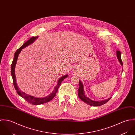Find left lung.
Instances as JSON below:
<instances>
[{
  "label": "left lung",
  "instance_id": "1",
  "mask_svg": "<svg viewBox=\"0 0 135 135\" xmlns=\"http://www.w3.org/2000/svg\"><path fill=\"white\" fill-rule=\"evenodd\" d=\"M116 55H117V58L118 59V61L119 62L120 65L123 66V62L121 59V53L119 51H116ZM79 87L78 88V96L79 98V99L84 101L85 103L89 104V105L91 106H94V107H98V106H100L101 105L104 104V103H107L111 98H109L108 99H107L105 100H103L101 101H95L93 100L90 99H89L88 97L86 96L85 94V91L84 90V86L83 84V83L80 80H79Z\"/></svg>",
  "mask_w": 135,
  "mask_h": 135
}]
</instances>
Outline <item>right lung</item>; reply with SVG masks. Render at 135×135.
Instances as JSON below:
<instances>
[{
    "label": "right lung",
    "instance_id": "right-lung-1",
    "mask_svg": "<svg viewBox=\"0 0 135 135\" xmlns=\"http://www.w3.org/2000/svg\"><path fill=\"white\" fill-rule=\"evenodd\" d=\"M38 36L31 37L30 39H28L26 42H25L20 48H19L16 51V52L15 54L13 60L12 61L11 66V74L12 79H13L14 87L17 91V93H18V94L19 96L23 98L26 101H27L30 103H31L32 104H34V105L41 104L43 103L48 102L49 101L51 100L56 96V95L58 91V88H59L61 83H62V81L64 80V79L65 78L68 77V75L66 74V75H64V76L60 77L58 80L57 85H56V87L55 88L54 91L50 95H49L45 97H42V98L35 97L29 95L28 94H26V93H25L22 91L21 90H20L18 86L17 85V81H16V75H15V68H16V65L17 62L18 60L19 55L21 52V51H22V49L25 48L26 47L28 46L30 44L33 43L38 38Z\"/></svg>",
    "mask_w": 135,
    "mask_h": 135
}]
</instances>
